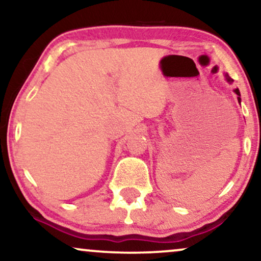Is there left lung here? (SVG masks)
I'll list each match as a JSON object with an SVG mask.
<instances>
[{"label": "left lung", "mask_w": 261, "mask_h": 261, "mask_svg": "<svg viewBox=\"0 0 261 261\" xmlns=\"http://www.w3.org/2000/svg\"><path fill=\"white\" fill-rule=\"evenodd\" d=\"M225 77H226V79H227V81H229V82H231V81H232V79L230 78L229 75H227V74H225ZM235 92H236L237 95H239V97H237V98H239V102H241V97H240L241 95H240V90H239V89H235Z\"/></svg>", "instance_id": "1"}]
</instances>
